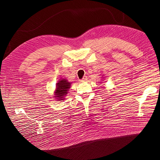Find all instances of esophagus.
Returning <instances> with one entry per match:
<instances>
[{
  "label": "esophagus",
  "mask_w": 160,
  "mask_h": 160,
  "mask_svg": "<svg viewBox=\"0 0 160 160\" xmlns=\"http://www.w3.org/2000/svg\"><path fill=\"white\" fill-rule=\"evenodd\" d=\"M87 79H88V78H87V77H86V76H84V77H83V79H81V81H83V82H84V81H87Z\"/></svg>",
  "instance_id": "esophagus-1"
}]
</instances>
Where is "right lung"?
I'll return each instance as SVG.
<instances>
[{
  "instance_id": "add662e5",
  "label": "right lung",
  "mask_w": 160,
  "mask_h": 160,
  "mask_svg": "<svg viewBox=\"0 0 160 160\" xmlns=\"http://www.w3.org/2000/svg\"><path fill=\"white\" fill-rule=\"evenodd\" d=\"M71 83L67 81L65 79H62L57 83V88L55 91V98L57 99V101L63 100V97L68 93L69 89L70 88Z\"/></svg>"
}]
</instances>
